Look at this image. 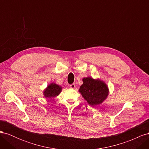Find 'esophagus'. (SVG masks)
Returning a JSON list of instances; mask_svg holds the SVG:
<instances>
[{"mask_svg": "<svg viewBox=\"0 0 149 149\" xmlns=\"http://www.w3.org/2000/svg\"><path fill=\"white\" fill-rule=\"evenodd\" d=\"M70 87L72 89H74L75 88V84H71L70 85Z\"/></svg>", "mask_w": 149, "mask_h": 149, "instance_id": "1", "label": "esophagus"}]
</instances>
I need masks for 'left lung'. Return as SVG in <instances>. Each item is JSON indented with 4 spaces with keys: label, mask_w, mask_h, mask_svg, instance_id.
Listing matches in <instances>:
<instances>
[{
    "label": "left lung",
    "mask_w": 149,
    "mask_h": 149,
    "mask_svg": "<svg viewBox=\"0 0 149 149\" xmlns=\"http://www.w3.org/2000/svg\"><path fill=\"white\" fill-rule=\"evenodd\" d=\"M83 81L79 91L89 104L93 106L100 105L107 98L109 89L102 81L88 77L84 78Z\"/></svg>",
    "instance_id": "1"
}]
</instances>
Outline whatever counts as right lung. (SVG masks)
Wrapping results in <instances>:
<instances>
[{"mask_svg": "<svg viewBox=\"0 0 149 149\" xmlns=\"http://www.w3.org/2000/svg\"><path fill=\"white\" fill-rule=\"evenodd\" d=\"M61 89L62 88L60 86L53 83L49 84L47 88L44 90L43 95L46 98H53L59 95Z\"/></svg>", "mask_w": 149, "mask_h": 149, "instance_id": "right-lung-1", "label": "right lung"}]
</instances>
